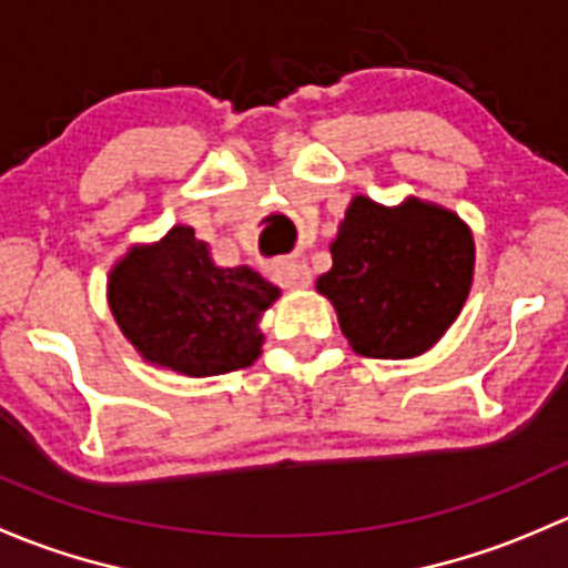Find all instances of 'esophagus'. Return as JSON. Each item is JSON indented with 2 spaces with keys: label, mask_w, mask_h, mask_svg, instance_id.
<instances>
[{
  "label": "esophagus",
  "mask_w": 568,
  "mask_h": 568,
  "mask_svg": "<svg viewBox=\"0 0 568 568\" xmlns=\"http://www.w3.org/2000/svg\"><path fill=\"white\" fill-rule=\"evenodd\" d=\"M274 277H277V283L283 285V288L294 291V288H307L313 280V274H311V266H307L305 261H285L274 268Z\"/></svg>",
  "instance_id": "1"
}]
</instances>
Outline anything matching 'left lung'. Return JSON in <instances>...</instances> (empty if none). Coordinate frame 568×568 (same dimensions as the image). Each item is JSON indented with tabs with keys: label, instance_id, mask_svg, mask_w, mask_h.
<instances>
[{
	"label": "left lung",
	"instance_id": "8db88e82",
	"mask_svg": "<svg viewBox=\"0 0 568 568\" xmlns=\"http://www.w3.org/2000/svg\"><path fill=\"white\" fill-rule=\"evenodd\" d=\"M316 291L332 302L363 357L426 354L459 318L475 272L473 231L456 211L420 197L382 205L354 194Z\"/></svg>",
	"mask_w": 568,
	"mask_h": 568
}]
</instances>
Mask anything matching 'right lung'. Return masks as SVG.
Returning <instances> with one entry per match:
<instances>
[{"label":"right lung","mask_w":568,"mask_h":568,"mask_svg":"<svg viewBox=\"0 0 568 568\" xmlns=\"http://www.w3.org/2000/svg\"><path fill=\"white\" fill-rule=\"evenodd\" d=\"M280 288L250 266H216L194 227L173 225L159 242L131 244L109 268L114 324L145 363L175 374L216 376L261 357V316Z\"/></svg>","instance_id":"obj_1"}]
</instances>
